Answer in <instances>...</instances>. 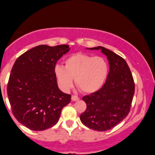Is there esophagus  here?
I'll return each mask as SVG.
<instances>
[{
    "instance_id": "1",
    "label": "esophagus",
    "mask_w": 155,
    "mask_h": 155,
    "mask_svg": "<svg viewBox=\"0 0 155 155\" xmlns=\"http://www.w3.org/2000/svg\"><path fill=\"white\" fill-rule=\"evenodd\" d=\"M71 100H72L73 101H78V100H80V98L78 97V96L73 95H72V97H71Z\"/></svg>"
}]
</instances>
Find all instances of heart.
<instances>
[{"label": "heart", "mask_w": 155, "mask_h": 155, "mask_svg": "<svg viewBox=\"0 0 155 155\" xmlns=\"http://www.w3.org/2000/svg\"><path fill=\"white\" fill-rule=\"evenodd\" d=\"M65 66L56 64L54 75L59 87L67 91L72 87L73 78L77 87L84 93L97 91L102 87L108 73V65L100 56L78 53L67 58Z\"/></svg>", "instance_id": "obj_1"}]
</instances>
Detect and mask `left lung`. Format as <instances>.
<instances>
[{"instance_id":"left-lung-1","label":"left lung","mask_w":155,"mask_h":155,"mask_svg":"<svg viewBox=\"0 0 155 155\" xmlns=\"http://www.w3.org/2000/svg\"><path fill=\"white\" fill-rule=\"evenodd\" d=\"M101 50L109 61L108 75L100 90L85 95L87 109L80 115L84 125L97 131L113 128L128 115L135 93V82L127 63L120 55L103 47Z\"/></svg>"}]
</instances>
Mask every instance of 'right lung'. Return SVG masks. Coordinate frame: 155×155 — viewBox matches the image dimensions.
I'll use <instances>...</instances> for the list:
<instances>
[{
	"instance_id": "right-lung-1",
	"label": "right lung",
	"mask_w": 155,
	"mask_h": 155,
	"mask_svg": "<svg viewBox=\"0 0 155 155\" xmlns=\"http://www.w3.org/2000/svg\"><path fill=\"white\" fill-rule=\"evenodd\" d=\"M69 45H39L17 58L12 68L7 95L12 113L22 125L33 130H46L59 120L62 109L71 95L57 84L54 67L69 51Z\"/></svg>"
}]
</instances>
